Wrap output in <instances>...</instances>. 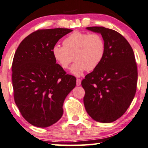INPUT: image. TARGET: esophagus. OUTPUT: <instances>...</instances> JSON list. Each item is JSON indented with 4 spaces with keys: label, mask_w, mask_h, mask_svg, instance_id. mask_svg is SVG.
Wrapping results in <instances>:
<instances>
[{
    "label": "esophagus",
    "mask_w": 148,
    "mask_h": 148,
    "mask_svg": "<svg viewBox=\"0 0 148 148\" xmlns=\"http://www.w3.org/2000/svg\"><path fill=\"white\" fill-rule=\"evenodd\" d=\"M76 84H77V86H80V84H81V79H79V78H77V80H76Z\"/></svg>",
    "instance_id": "34e87169"
}]
</instances>
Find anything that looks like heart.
I'll return each mask as SVG.
<instances>
[{
	"label": "heart",
	"instance_id": "1",
	"mask_svg": "<svg viewBox=\"0 0 148 148\" xmlns=\"http://www.w3.org/2000/svg\"><path fill=\"white\" fill-rule=\"evenodd\" d=\"M51 53L63 69H69L74 54L75 62L71 71L75 75L81 76L84 71L94 70L101 63L106 54V42L99 34L75 31L64 40L63 46L54 45Z\"/></svg>",
	"mask_w": 148,
	"mask_h": 148
}]
</instances>
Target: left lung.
<instances>
[{"label":"left lung","mask_w":148,"mask_h":148,"mask_svg":"<svg viewBox=\"0 0 148 148\" xmlns=\"http://www.w3.org/2000/svg\"><path fill=\"white\" fill-rule=\"evenodd\" d=\"M87 29L99 33L106 42V54L97 68L82 81L86 110L94 120L111 123L121 117L134 99L137 66L127 40L116 31L103 27Z\"/></svg>","instance_id":"8db88e82"}]
</instances>
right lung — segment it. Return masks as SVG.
I'll list each match as a JSON object with an SVG mask.
<instances>
[{
	"mask_svg": "<svg viewBox=\"0 0 148 148\" xmlns=\"http://www.w3.org/2000/svg\"><path fill=\"white\" fill-rule=\"evenodd\" d=\"M69 29H39L32 33L16 49L12 62L14 101L25 119L34 126L47 127L63 114L66 97L76 79L56 64L53 47Z\"/></svg>",
	"mask_w": 148,
	"mask_h": 148,
	"instance_id": "add662e5",
	"label": "right lung"
}]
</instances>
